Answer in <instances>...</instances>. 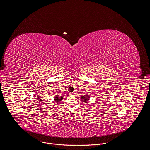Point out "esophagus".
Instances as JSON below:
<instances>
[{
    "label": "esophagus",
    "instance_id": "obj_1",
    "mask_svg": "<svg viewBox=\"0 0 150 150\" xmlns=\"http://www.w3.org/2000/svg\"><path fill=\"white\" fill-rule=\"evenodd\" d=\"M70 95H71V96H75V93H71V94H70Z\"/></svg>",
    "mask_w": 150,
    "mask_h": 150
}]
</instances>
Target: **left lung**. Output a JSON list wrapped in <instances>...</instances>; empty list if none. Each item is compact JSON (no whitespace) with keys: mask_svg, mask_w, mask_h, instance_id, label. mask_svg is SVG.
Segmentation results:
<instances>
[{"mask_svg":"<svg viewBox=\"0 0 150 150\" xmlns=\"http://www.w3.org/2000/svg\"><path fill=\"white\" fill-rule=\"evenodd\" d=\"M80 100H81V101H83L84 103H87L90 100V96H89L88 94H86V95L81 96Z\"/></svg>","mask_w":150,"mask_h":150,"instance_id":"1","label":"left lung"}]
</instances>
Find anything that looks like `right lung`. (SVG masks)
Returning <instances> with one entry per match:
<instances>
[{
	"mask_svg": "<svg viewBox=\"0 0 150 150\" xmlns=\"http://www.w3.org/2000/svg\"><path fill=\"white\" fill-rule=\"evenodd\" d=\"M63 97H63V96H57V95H54V101H55L56 103H60L62 100H63Z\"/></svg>",
	"mask_w": 150,
	"mask_h": 150,
	"instance_id": "1",
	"label": "right lung"
}]
</instances>
